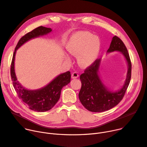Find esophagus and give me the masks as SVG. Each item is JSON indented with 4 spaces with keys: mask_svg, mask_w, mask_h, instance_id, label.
<instances>
[{
    "mask_svg": "<svg viewBox=\"0 0 147 147\" xmlns=\"http://www.w3.org/2000/svg\"><path fill=\"white\" fill-rule=\"evenodd\" d=\"M78 76H79V74H78L76 72H73L72 74V79L77 78H78Z\"/></svg>",
    "mask_w": 147,
    "mask_h": 147,
    "instance_id": "obj_1",
    "label": "esophagus"
}]
</instances>
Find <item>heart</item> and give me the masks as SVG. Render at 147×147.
Returning <instances> with one entry per match:
<instances>
[{
  "label": "heart",
  "instance_id": "obj_1",
  "mask_svg": "<svg viewBox=\"0 0 147 147\" xmlns=\"http://www.w3.org/2000/svg\"><path fill=\"white\" fill-rule=\"evenodd\" d=\"M66 49L71 55L78 56V62L82 66L88 67L92 65L98 57L100 40L98 36H92L89 33H78L71 38ZM65 58L66 61H71L69 56Z\"/></svg>",
  "mask_w": 147,
  "mask_h": 147
}]
</instances>
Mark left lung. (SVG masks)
<instances>
[{
  "instance_id": "8db88e82",
  "label": "left lung",
  "mask_w": 147,
  "mask_h": 147,
  "mask_svg": "<svg viewBox=\"0 0 147 147\" xmlns=\"http://www.w3.org/2000/svg\"><path fill=\"white\" fill-rule=\"evenodd\" d=\"M115 51L122 54L128 67L125 82L117 91H114L107 87L101 79L99 71L100 59H97L80 76L82 86L79 98L83 106L89 111L100 112L114 108L119 103L127 91L131 80V63L126 47L116 36L112 38L107 53Z\"/></svg>"
}]
</instances>
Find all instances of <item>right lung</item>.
Here are the masks:
<instances>
[{
    "instance_id": "add662e5",
    "label": "right lung",
    "mask_w": 147,
    "mask_h": 147,
    "mask_svg": "<svg viewBox=\"0 0 147 147\" xmlns=\"http://www.w3.org/2000/svg\"><path fill=\"white\" fill-rule=\"evenodd\" d=\"M52 29L39 26L28 33L20 38L15 49L10 67V75L13 85L19 99L31 110L45 112L52 109L60 98L62 88L71 81V73L67 71L56 76L48 84L38 89H28L24 88L19 82L15 70V55L17 50L29 40L43 36L52 32Z\"/></svg>"
}]
</instances>
